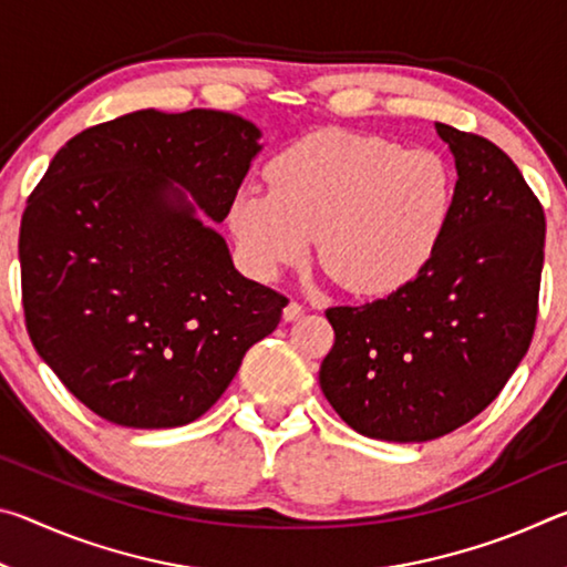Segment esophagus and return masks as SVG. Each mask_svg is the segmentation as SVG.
Masks as SVG:
<instances>
[{
    "mask_svg": "<svg viewBox=\"0 0 567 567\" xmlns=\"http://www.w3.org/2000/svg\"><path fill=\"white\" fill-rule=\"evenodd\" d=\"M305 312V307H302V302H297V300H290L285 305V310H282V318L290 322V320H297L300 318V315Z\"/></svg>",
    "mask_w": 567,
    "mask_h": 567,
    "instance_id": "34e87169",
    "label": "esophagus"
}]
</instances>
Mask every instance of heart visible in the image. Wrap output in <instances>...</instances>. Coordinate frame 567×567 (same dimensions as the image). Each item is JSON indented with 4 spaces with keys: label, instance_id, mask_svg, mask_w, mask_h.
<instances>
[{
    "label": "heart",
    "instance_id": "1",
    "mask_svg": "<svg viewBox=\"0 0 567 567\" xmlns=\"http://www.w3.org/2000/svg\"><path fill=\"white\" fill-rule=\"evenodd\" d=\"M270 192L229 207L239 252L257 275L300 265L318 237L324 270L354 295H390L433 262L455 213L457 177L433 150L372 134L322 132L267 167Z\"/></svg>",
    "mask_w": 567,
    "mask_h": 567
}]
</instances>
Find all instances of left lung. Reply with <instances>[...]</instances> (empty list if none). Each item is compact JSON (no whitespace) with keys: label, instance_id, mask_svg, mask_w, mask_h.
I'll use <instances>...</instances> for the list:
<instances>
[{"label":"left lung","instance_id":"left-lung-1","mask_svg":"<svg viewBox=\"0 0 567 567\" xmlns=\"http://www.w3.org/2000/svg\"><path fill=\"white\" fill-rule=\"evenodd\" d=\"M455 155V213L433 262L375 302L324 310L320 388L364 437L427 443L480 415L530 348L545 215L491 140L437 122Z\"/></svg>","mask_w":567,"mask_h":567}]
</instances>
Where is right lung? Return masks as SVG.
Here are the masks:
<instances>
[{
  "mask_svg": "<svg viewBox=\"0 0 567 567\" xmlns=\"http://www.w3.org/2000/svg\"><path fill=\"white\" fill-rule=\"evenodd\" d=\"M257 137L229 112L140 110L74 134L27 199V332L94 415L140 430L187 425L280 324L287 297L239 275L223 235L181 192L223 223Z\"/></svg>",
  "mask_w": 567,
  "mask_h": 567,
  "instance_id": "right-lung-1",
  "label": "right lung"
}]
</instances>
